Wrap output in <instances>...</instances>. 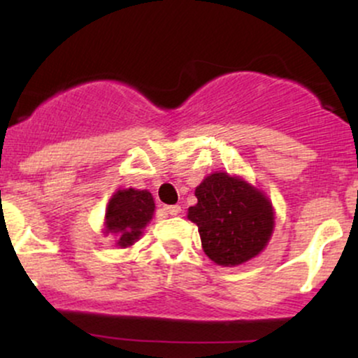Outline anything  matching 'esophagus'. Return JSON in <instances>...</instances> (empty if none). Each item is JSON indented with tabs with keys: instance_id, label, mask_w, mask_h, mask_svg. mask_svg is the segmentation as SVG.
<instances>
[{
	"instance_id": "obj_1",
	"label": "esophagus",
	"mask_w": 358,
	"mask_h": 358,
	"mask_svg": "<svg viewBox=\"0 0 358 358\" xmlns=\"http://www.w3.org/2000/svg\"><path fill=\"white\" fill-rule=\"evenodd\" d=\"M163 210H165L168 215H178V213L182 212V207H180V205H165Z\"/></svg>"
}]
</instances>
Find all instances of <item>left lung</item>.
Instances as JSON below:
<instances>
[{"label": "left lung", "instance_id": "obj_1", "mask_svg": "<svg viewBox=\"0 0 358 358\" xmlns=\"http://www.w3.org/2000/svg\"><path fill=\"white\" fill-rule=\"evenodd\" d=\"M199 203L188 208L202 248L219 266H237L257 256L273 232L269 200L244 180L213 173L196 187Z\"/></svg>", "mask_w": 358, "mask_h": 358}]
</instances>
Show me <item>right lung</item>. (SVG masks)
<instances>
[{
    "instance_id": "right-lung-1",
    "label": "right lung",
    "mask_w": 358,
    "mask_h": 358,
    "mask_svg": "<svg viewBox=\"0 0 358 358\" xmlns=\"http://www.w3.org/2000/svg\"><path fill=\"white\" fill-rule=\"evenodd\" d=\"M155 212V200L146 190H119L110 199L106 212V231L117 234V244L127 248L139 239Z\"/></svg>"
}]
</instances>
